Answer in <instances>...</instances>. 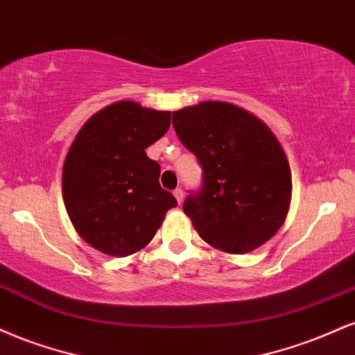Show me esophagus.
I'll return each instance as SVG.
<instances>
[{
  "label": "esophagus",
  "mask_w": 355,
  "mask_h": 355,
  "mask_svg": "<svg viewBox=\"0 0 355 355\" xmlns=\"http://www.w3.org/2000/svg\"><path fill=\"white\" fill-rule=\"evenodd\" d=\"M174 198H176L178 199V202L179 204H181L182 202V199H184V191H182L181 189V187H178V189H174Z\"/></svg>",
  "instance_id": "1"
}]
</instances>
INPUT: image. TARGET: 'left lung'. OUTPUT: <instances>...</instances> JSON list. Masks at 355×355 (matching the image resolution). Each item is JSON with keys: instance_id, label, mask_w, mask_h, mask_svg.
Segmentation results:
<instances>
[{"instance_id": "left-lung-1", "label": "left lung", "mask_w": 355, "mask_h": 355, "mask_svg": "<svg viewBox=\"0 0 355 355\" xmlns=\"http://www.w3.org/2000/svg\"><path fill=\"white\" fill-rule=\"evenodd\" d=\"M173 126L202 166V189L182 206L198 234L227 254L268 243L293 198L289 162L268 124L236 104L202 101L174 111Z\"/></svg>"}]
</instances>
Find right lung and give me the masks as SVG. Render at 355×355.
<instances>
[{"label": "right lung", "mask_w": 355, "mask_h": 355, "mask_svg": "<svg viewBox=\"0 0 355 355\" xmlns=\"http://www.w3.org/2000/svg\"><path fill=\"white\" fill-rule=\"evenodd\" d=\"M171 111L118 101L86 121L62 166V199L91 248L114 257L146 248L176 198L159 184L146 148L168 132Z\"/></svg>", "instance_id": "right-lung-1"}]
</instances>
